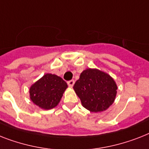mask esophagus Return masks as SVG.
<instances>
[{
  "label": "esophagus",
  "instance_id": "1",
  "mask_svg": "<svg viewBox=\"0 0 149 149\" xmlns=\"http://www.w3.org/2000/svg\"><path fill=\"white\" fill-rule=\"evenodd\" d=\"M74 83H75V81L73 80V79H71V80H70V81H68V82H67V84H68V86L70 87L73 86Z\"/></svg>",
  "mask_w": 149,
  "mask_h": 149
}]
</instances>
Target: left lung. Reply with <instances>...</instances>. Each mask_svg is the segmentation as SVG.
<instances>
[{
	"instance_id": "left-lung-1",
	"label": "left lung",
	"mask_w": 149,
	"mask_h": 149,
	"mask_svg": "<svg viewBox=\"0 0 149 149\" xmlns=\"http://www.w3.org/2000/svg\"><path fill=\"white\" fill-rule=\"evenodd\" d=\"M73 89L83 107L94 112L107 109L114 102L117 93L113 79L96 69L83 71Z\"/></svg>"
}]
</instances>
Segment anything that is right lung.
Instances as JSON below:
<instances>
[{
	"instance_id": "right-lung-1",
	"label": "right lung",
	"mask_w": 149,
	"mask_h": 149,
	"mask_svg": "<svg viewBox=\"0 0 149 149\" xmlns=\"http://www.w3.org/2000/svg\"><path fill=\"white\" fill-rule=\"evenodd\" d=\"M67 84L56 75L45 74L31 86V100L37 106L44 109H50L58 105Z\"/></svg>"
}]
</instances>
